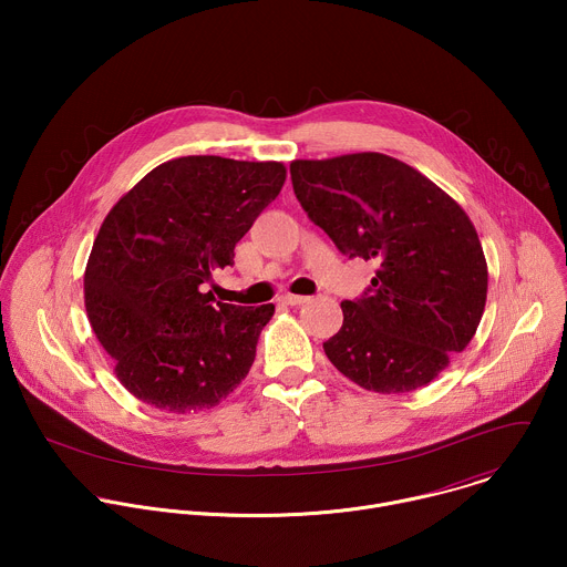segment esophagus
Listing matches in <instances>:
<instances>
[{
    "instance_id": "1",
    "label": "esophagus",
    "mask_w": 567,
    "mask_h": 567,
    "mask_svg": "<svg viewBox=\"0 0 567 567\" xmlns=\"http://www.w3.org/2000/svg\"><path fill=\"white\" fill-rule=\"evenodd\" d=\"M285 305H305V302H309V296H296V293H285L282 298H280Z\"/></svg>"
}]
</instances>
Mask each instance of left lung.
Instances as JSON below:
<instances>
[{
    "label": "left lung",
    "instance_id": "8db88e82",
    "mask_svg": "<svg viewBox=\"0 0 567 567\" xmlns=\"http://www.w3.org/2000/svg\"><path fill=\"white\" fill-rule=\"evenodd\" d=\"M293 193L339 251L374 260L370 289L343 300L322 343L350 381L381 394L424 388L473 339L487 302V260L462 206L381 152L291 161Z\"/></svg>",
    "mask_w": 567,
    "mask_h": 567
}]
</instances>
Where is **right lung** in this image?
<instances>
[{
  "label": "right lung",
  "instance_id": "right-lung-1",
  "mask_svg": "<svg viewBox=\"0 0 567 567\" xmlns=\"http://www.w3.org/2000/svg\"><path fill=\"white\" fill-rule=\"evenodd\" d=\"M287 179L280 161L179 156L107 213L85 267V309L138 401L166 413L213 409L245 379L276 307L213 305L204 285Z\"/></svg>",
  "mask_w": 567,
  "mask_h": 567
}]
</instances>
